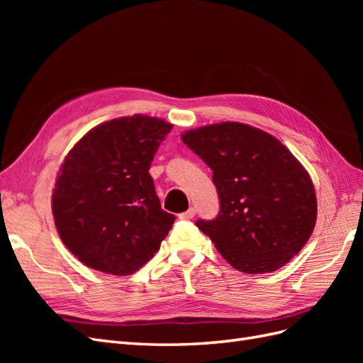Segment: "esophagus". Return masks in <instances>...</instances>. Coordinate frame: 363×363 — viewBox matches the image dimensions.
Returning <instances> with one entry per match:
<instances>
[{"mask_svg": "<svg viewBox=\"0 0 363 363\" xmlns=\"http://www.w3.org/2000/svg\"><path fill=\"white\" fill-rule=\"evenodd\" d=\"M194 216H195V208H194V207H189L188 211L179 215V218H180V219H184V221H188V219H192Z\"/></svg>", "mask_w": 363, "mask_h": 363, "instance_id": "esophagus-1", "label": "esophagus"}]
</instances>
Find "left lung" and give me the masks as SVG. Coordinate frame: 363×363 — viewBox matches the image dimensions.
<instances>
[{"instance_id":"left-lung-1","label":"left lung","mask_w":363,"mask_h":363,"mask_svg":"<svg viewBox=\"0 0 363 363\" xmlns=\"http://www.w3.org/2000/svg\"><path fill=\"white\" fill-rule=\"evenodd\" d=\"M182 139L213 172L219 213L195 224L230 265L265 274L298 255L313 232L316 195L280 140L239 123L206 125Z\"/></svg>"}]
</instances>
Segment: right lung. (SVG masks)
I'll use <instances>...</instances> for the list:
<instances>
[{
	"mask_svg": "<svg viewBox=\"0 0 363 363\" xmlns=\"http://www.w3.org/2000/svg\"><path fill=\"white\" fill-rule=\"evenodd\" d=\"M172 125L135 115L92 128L65 157L52 192L62 242L92 269L128 276L155 256L175 221L148 172Z\"/></svg>",
	"mask_w": 363,
	"mask_h": 363,
	"instance_id": "1",
	"label": "right lung"
}]
</instances>
